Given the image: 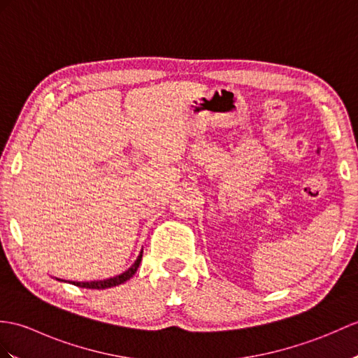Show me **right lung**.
Segmentation results:
<instances>
[{
    "label": "right lung",
    "instance_id": "add662e5",
    "mask_svg": "<svg viewBox=\"0 0 358 358\" xmlns=\"http://www.w3.org/2000/svg\"><path fill=\"white\" fill-rule=\"evenodd\" d=\"M141 256H143V252L140 253V256L137 257V261L132 264V267L128 271L119 274V276L111 278V279H105V280H94V282H73V284L76 285V287H80V288H93V289H105V288H111V287H115V285H120V284H123V282H127L128 279H131L132 276H134V273L137 271L138 265L141 262Z\"/></svg>",
    "mask_w": 358,
    "mask_h": 358
}]
</instances>
